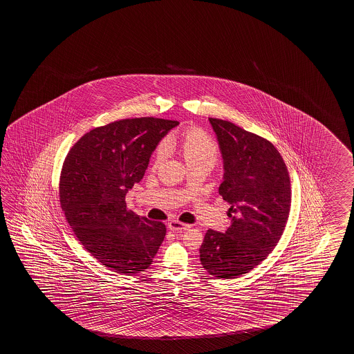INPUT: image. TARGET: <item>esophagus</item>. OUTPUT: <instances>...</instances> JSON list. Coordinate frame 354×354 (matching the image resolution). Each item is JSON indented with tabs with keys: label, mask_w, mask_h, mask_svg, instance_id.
Instances as JSON below:
<instances>
[{
	"label": "esophagus",
	"mask_w": 354,
	"mask_h": 354,
	"mask_svg": "<svg viewBox=\"0 0 354 354\" xmlns=\"http://www.w3.org/2000/svg\"><path fill=\"white\" fill-rule=\"evenodd\" d=\"M167 227H169V230H171L174 233H183V232L187 230L190 225L180 223V221H173L169 223Z\"/></svg>",
	"instance_id": "esophagus-1"
}]
</instances>
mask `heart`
I'll return each mask as SVG.
<instances>
[{
    "label": "heart",
    "mask_w": 354,
    "mask_h": 354,
    "mask_svg": "<svg viewBox=\"0 0 354 354\" xmlns=\"http://www.w3.org/2000/svg\"><path fill=\"white\" fill-rule=\"evenodd\" d=\"M179 145L187 167L203 164L213 167L219 159L218 144L198 127H192L183 133ZM167 147H170V142H167ZM165 153L167 149L164 145L156 147L153 156V167L160 165L165 158Z\"/></svg>",
    "instance_id": "1"
}]
</instances>
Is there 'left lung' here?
Returning a JSON list of instances; mask_svg holds the SVG:
<instances>
[{
  "label": "left lung",
  "mask_w": 354,
  "mask_h": 354,
  "mask_svg": "<svg viewBox=\"0 0 354 354\" xmlns=\"http://www.w3.org/2000/svg\"><path fill=\"white\" fill-rule=\"evenodd\" d=\"M223 158L219 194L230 204L225 233L209 229L201 247L203 268L233 279L261 264L287 224L292 190L286 162L270 141L233 122L209 118Z\"/></svg>",
  "instance_id": "obj_1"
}]
</instances>
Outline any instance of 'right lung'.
<instances>
[{
  "mask_svg": "<svg viewBox=\"0 0 354 354\" xmlns=\"http://www.w3.org/2000/svg\"><path fill=\"white\" fill-rule=\"evenodd\" d=\"M176 125L155 118L113 121L85 133L67 153L61 207L84 248L113 272H144L165 238V225L127 210L125 196Z\"/></svg>",
  "mask_w": 354,
  "mask_h": 354,
  "instance_id": "1",
  "label": "right lung"
}]
</instances>
